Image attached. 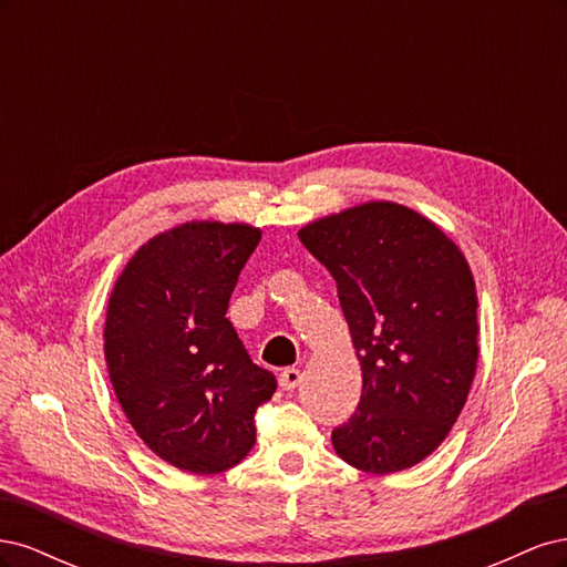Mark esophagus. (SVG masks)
Listing matches in <instances>:
<instances>
[{
	"label": "esophagus",
	"mask_w": 567,
	"mask_h": 567,
	"mask_svg": "<svg viewBox=\"0 0 567 567\" xmlns=\"http://www.w3.org/2000/svg\"><path fill=\"white\" fill-rule=\"evenodd\" d=\"M300 379H302V373H300V369H284L281 373H279V385L284 388V390H296L298 385H300Z\"/></svg>",
	"instance_id": "34e87169"
}]
</instances>
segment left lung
I'll use <instances>...</instances> for the list:
<instances>
[{"label": "left lung", "mask_w": 567, "mask_h": 567, "mask_svg": "<svg viewBox=\"0 0 567 567\" xmlns=\"http://www.w3.org/2000/svg\"><path fill=\"white\" fill-rule=\"evenodd\" d=\"M302 246L331 271L362 364V400L331 433L371 475L416 466L450 435L477 369V296L466 257L435 221L369 200L310 221Z\"/></svg>", "instance_id": "1"}]
</instances>
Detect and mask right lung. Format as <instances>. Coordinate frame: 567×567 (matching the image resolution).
Listing matches in <instances>:
<instances>
[{
  "instance_id": "right-lung-1",
  "label": "right lung",
  "mask_w": 567,
  "mask_h": 567,
  "mask_svg": "<svg viewBox=\"0 0 567 567\" xmlns=\"http://www.w3.org/2000/svg\"><path fill=\"white\" fill-rule=\"evenodd\" d=\"M260 238L241 221H184L148 238L111 290L104 354L115 398L146 447L186 473L241 463L255 411L277 390L227 319Z\"/></svg>"
}]
</instances>
